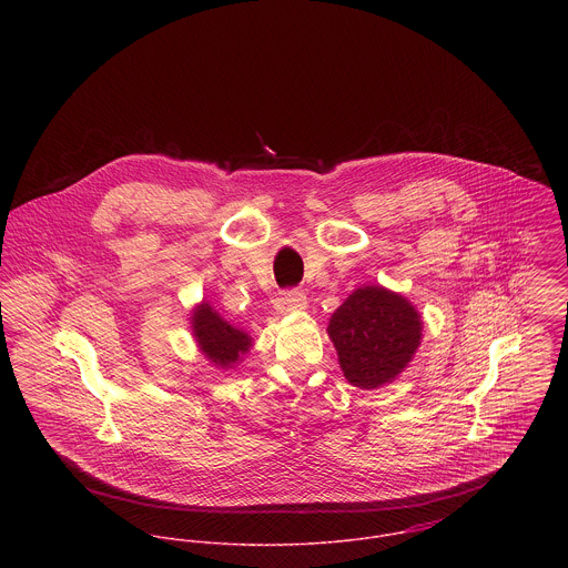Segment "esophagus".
Segmentation results:
<instances>
[{
    "instance_id": "esophagus-1",
    "label": "esophagus",
    "mask_w": 568,
    "mask_h": 568,
    "mask_svg": "<svg viewBox=\"0 0 568 568\" xmlns=\"http://www.w3.org/2000/svg\"><path fill=\"white\" fill-rule=\"evenodd\" d=\"M275 311L280 315H288V313H302L306 311V295L297 288L291 291H282L275 300Z\"/></svg>"
}]
</instances>
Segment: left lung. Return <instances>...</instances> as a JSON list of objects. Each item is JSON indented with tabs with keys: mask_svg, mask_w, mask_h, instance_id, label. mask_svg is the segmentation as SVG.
<instances>
[{
	"mask_svg": "<svg viewBox=\"0 0 568 568\" xmlns=\"http://www.w3.org/2000/svg\"><path fill=\"white\" fill-rule=\"evenodd\" d=\"M327 334L345 378L361 389L392 383L413 358L422 322L405 297L381 286L354 291L332 315Z\"/></svg>",
	"mask_w": 568,
	"mask_h": 568,
	"instance_id": "obj_1",
	"label": "left lung"
}]
</instances>
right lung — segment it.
Instances as JSON below:
<instances>
[{
  "mask_svg": "<svg viewBox=\"0 0 568 568\" xmlns=\"http://www.w3.org/2000/svg\"><path fill=\"white\" fill-rule=\"evenodd\" d=\"M192 324L203 354L221 367L236 363L251 345V338L234 325L223 322L219 313L210 308V304H201L194 311Z\"/></svg>",
  "mask_w": 568,
  "mask_h": 568,
  "instance_id": "add662e5",
  "label": "right lung"
}]
</instances>
